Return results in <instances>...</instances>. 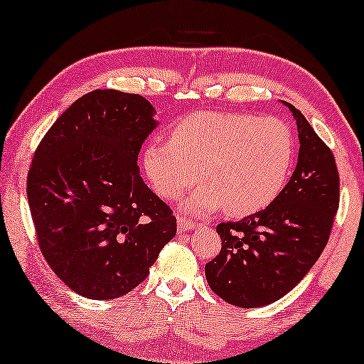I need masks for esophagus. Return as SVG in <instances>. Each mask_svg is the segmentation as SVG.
Wrapping results in <instances>:
<instances>
[{
  "mask_svg": "<svg viewBox=\"0 0 364 364\" xmlns=\"http://www.w3.org/2000/svg\"><path fill=\"white\" fill-rule=\"evenodd\" d=\"M192 228H196V223L188 220L187 217H177V230L178 232H187V230H192Z\"/></svg>",
  "mask_w": 364,
  "mask_h": 364,
  "instance_id": "34e87169",
  "label": "esophagus"
}]
</instances>
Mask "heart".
Returning a JSON list of instances; mask_svg holds the SVG:
<instances>
[{
    "label": "heart",
    "mask_w": 364,
    "mask_h": 364,
    "mask_svg": "<svg viewBox=\"0 0 364 364\" xmlns=\"http://www.w3.org/2000/svg\"><path fill=\"white\" fill-rule=\"evenodd\" d=\"M295 144L277 117L237 112H197L168 131V142L142 149V168L151 186L177 200L205 181L183 203L196 215L220 210L245 217L263 210L280 196L290 177Z\"/></svg>",
    "instance_id": "heart-1"
}]
</instances>
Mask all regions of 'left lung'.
I'll use <instances>...</instances> for the list:
<instances>
[{
  "mask_svg": "<svg viewBox=\"0 0 364 364\" xmlns=\"http://www.w3.org/2000/svg\"><path fill=\"white\" fill-rule=\"evenodd\" d=\"M283 104L298 127L295 171L267 208L217 225L222 250L205 265L212 291L240 308L270 305L303 280L326 247L340 202L331 151L295 106Z\"/></svg>",
  "mask_w": 364,
  "mask_h": 364,
  "instance_id": "left-lung-1",
  "label": "left lung"
}]
</instances>
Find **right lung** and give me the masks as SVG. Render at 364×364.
I'll return each mask as SVG.
<instances>
[{"label": "right lung", "mask_w": 364, "mask_h": 364, "mask_svg": "<svg viewBox=\"0 0 364 364\" xmlns=\"http://www.w3.org/2000/svg\"><path fill=\"white\" fill-rule=\"evenodd\" d=\"M154 116L139 94L96 89L58 117L34 152L28 202L39 248L77 295L132 291L176 237L172 210L139 173Z\"/></svg>", "instance_id": "obj_1"}]
</instances>
